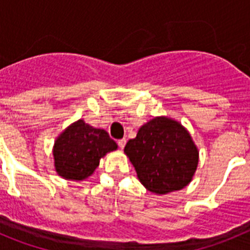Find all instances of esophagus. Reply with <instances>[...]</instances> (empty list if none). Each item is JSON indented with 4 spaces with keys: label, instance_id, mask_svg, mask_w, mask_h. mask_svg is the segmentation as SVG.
<instances>
[{
    "label": "esophagus",
    "instance_id": "esophagus-1",
    "mask_svg": "<svg viewBox=\"0 0 250 250\" xmlns=\"http://www.w3.org/2000/svg\"><path fill=\"white\" fill-rule=\"evenodd\" d=\"M118 145L120 149H124V147H125V145H126V140H125V139H121V140L118 141Z\"/></svg>",
    "mask_w": 250,
    "mask_h": 250
}]
</instances>
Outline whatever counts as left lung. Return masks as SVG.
Listing matches in <instances>:
<instances>
[{
  "instance_id": "obj_1",
  "label": "left lung",
  "mask_w": 250,
  "mask_h": 250,
  "mask_svg": "<svg viewBox=\"0 0 250 250\" xmlns=\"http://www.w3.org/2000/svg\"><path fill=\"white\" fill-rule=\"evenodd\" d=\"M140 183L156 195L182 190L193 180L199 150L179 121L156 116L139 129L124 149Z\"/></svg>"
}]
</instances>
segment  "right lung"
<instances>
[{
	"label": "right lung",
	"instance_id": "add662e5",
	"mask_svg": "<svg viewBox=\"0 0 250 250\" xmlns=\"http://www.w3.org/2000/svg\"><path fill=\"white\" fill-rule=\"evenodd\" d=\"M116 149L118 145L105 130L90 126L80 119L68 125L55 140V171L66 180L83 182L94 174L107 152Z\"/></svg>",
	"mask_w": 250,
	"mask_h": 250
}]
</instances>
